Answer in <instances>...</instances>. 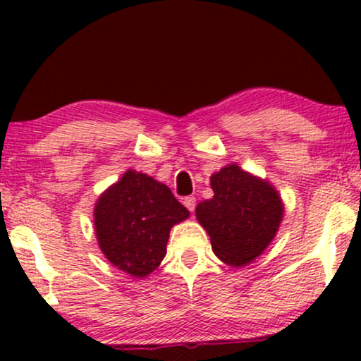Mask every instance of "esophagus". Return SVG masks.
<instances>
[{
  "instance_id": "obj_1",
  "label": "esophagus",
  "mask_w": 361,
  "mask_h": 361,
  "mask_svg": "<svg viewBox=\"0 0 361 361\" xmlns=\"http://www.w3.org/2000/svg\"><path fill=\"white\" fill-rule=\"evenodd\" d=\"M195 202H197V200H195V197H185L183 198V205L190 210V212H193V210H195Z\"/></svg>"
}]
</instances>
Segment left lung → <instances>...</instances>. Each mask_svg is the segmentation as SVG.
Returning a JSON list of instances; mask_svg holds the SVG:
<instances>
[{"instance_id": "1", "label": "left lung", "mask_w": 361, "mask_h": 361, "mask_svg": "<svg viewBox=\"0 0 361 361\" xmlns=\"http://www.w3.org/2000/svg\"><path fill=\"white\" fill-rule=\"evenodd\" d=\"M214 197L197 205V219L224 263L244 267L275 238L283 215L279 193L267 181L231 164L210 178Z\"/></svg>"}]
</instances>
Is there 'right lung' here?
Listing matches in <instances>:
<instances>
[{"instance_id":"add662e5","label":"right lung","mask_w":361,"mask_h":361,"mask_svg":"<svg viewBox=\"0 0 361 361\" xmlns=\"http://www.w3.org/2000/svg\"><path fill=\"white\" fill-rule=\"evenodd\" d=\"M166 185L127 171L94 207V229L103 255L132 276H147L166 255L169 229L188 217Z\"/></svg>"}]
</instances>
